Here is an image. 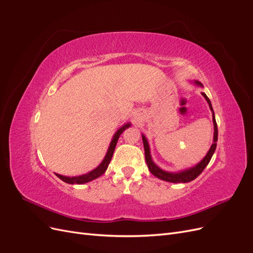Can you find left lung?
Returning a JSON list of instances; mask_svg holds the SVG:
<instances>
[{"label": "left lung", "mask_w": 253, "mask_h": 253, "mask_svg": "<svg viewBox=\"0 0 253 253\" xmlns=\"http://www.w3.org/2000/svg\"><path fill=\"white\" fill-rule=\"evenodd\" d=\"M196 85H200L203 86V84L198 81L194 82ZM202 95L205 97V99L207 100L209 104V108L212 112V118H213V125H214V136H213V143L211 145L210 150L207 153V155L204 157V159H202L200 163H198L196 166L194 167H191L189 169L186 170H182L179 172H168L165 171L163 169H160V168L153 162L152 157H151V152H150V147H149V142L145 138V136L142 135V141H143V147H144V155H145V162H147L148 168L150 172L156 176L157 178L159 179H163L165 181H169V182H175V183H178V182H189V181H192L193 179H195L198 175H200L205 168L208 166V164L210 163V160L212 158V155L214 151L216 149V142H217V125H216V121H215V116H214V112L212 109V104L210 99L207 97V95L205 93H202Z\"/></svg>", "instance_id": "obj_1"}]
</instances>
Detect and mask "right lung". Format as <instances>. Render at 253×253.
Returning <instances> with one entry per match:
<instances>
[{"label": "right lung", "mask_w": 253, "mask_h": 253, "mask_svg": "<svg viewBox=\"0 0 253 253\" xmlns=\"http://www.w3.org/2000/svg\"><path fill=\"white\" fill-rule=\"evenodd\" d=\"M129 126H131V124H129V122H127V124H126L125 126H122L118 129V131L115 133V135L113 136V139H112V141L110 143L109 150H108V152H106V155H105L104 159L102 160V163L96 168V169L91 170L90 172H88L86 174L79 175V176H73V177H67V176H63V175H60V174H57V173H56V175L58 176V177L61 180H63L66 183H71V185H74V183H77V185H81V183H85V182H88V181H91V180L98 178L99 176H101L106 171V169H108L109 164H110L111 159H112V156L114 154L115 148H116L117 141L119 139V136L122 134V132H124L126 128H127Z\"/></svg>", "instance_id": "1"}]
</instances>
